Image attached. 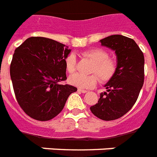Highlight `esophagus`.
I'll use <instances>...</instances> for the list:
<instances>
[{
  "label": "esophagus",
  "instance_id": "obj_1",
  "mask_svg": "<svg viewBox=\"0 0 157 157\" xmlns=\"http://www.w3.org/2000/svg\"><path fill=\"white\" fill-rule=\"evenodd\" d=\"M77 91H78V92H80V93H82V94H85L87 92V90H82V89H78V90H77Z\"/></svg>",
  "mask_w": 157,
  "mask_h": 157
}]
</instances>
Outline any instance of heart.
Masks as SVG:
<instances>
[{
	"instance_id": "b5f03b06",
	"label": "heart",
	"mask_w": 157,
	"mask_h": 157,
	"mask_svg": "<svg viewBox=\"0 0 157 157\" xmlns=\"http://www.w3.org/2000/svg\"><path fill=\"white\" fill-rule=\"evenodd\" d=\"M84 56L93 62L90 72L94 73L89 76H83L76 73L68 78L69 83L80 89H89L97 84L98 79L101 82H107L116 75L117 71V61L113 58L108 57V53L103 49L96 48L86 50L82 53ZM76 60L74 54H70L65 59V67L67 72L73 73L76 70ZM95 74V75L94 74Z\"/></svg>"
}]
</instances>
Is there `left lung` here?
Segmentation results:
<instances>
[{
    "mask_svg": "<svg viewBox=\"0 0 157 157\" xmlns=\"http://www.w3.org/2000/svg\"><path fill=\"white\" fill-rule=\"evenodd\" d=\"M100 42L115 50L117 71L105 85L107 93L100 94L90 111L99 119L113 121L126 114L136 103L144 82V56L136 42L124 36H110Z\"/></svg>",
    "mask_w": 157,
    "mask_h": 157,
    "instance_id": "1",
    "label": "left lung"
}]
</instances>
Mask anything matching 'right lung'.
Listing matches in <instances>:
<instances>
[{"mask_svg": "<svg viewBox=\"0 0 157 157\" xmlns=\"http://www.w3.org/2000/svg\"><path fill=\"white\" fill-rule=\"evenodd\" d=\"M67 46L49 38L33 36L16 48L10 77L17 102L33 119L45 121L59 114L77 88L59 82L67 79Z\"/></svg>", "mask_w": 157, "mask_h": 157, "instance_id": "right-lung-1", "label": "right lung"}]
</instances>
